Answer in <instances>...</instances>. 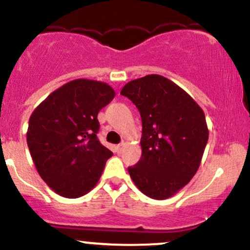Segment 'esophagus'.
<instances>
[{"mask_svg": "<svg viewBox=\"0 0 250 250\" xmlns=\"http://www.w3.org/2000/svg\"><path fill=\"white\" fill-rule=\"evenodd\" d=\"M125 142H122L121 143V145H119V146H117V147H116V150H117V153H122V150H123V148H125Z\"/></svg>", "mask_w": 250, "mask_h": 250, "instance_id": "esophagus-1", "label": "esophagus"}]
</instances>
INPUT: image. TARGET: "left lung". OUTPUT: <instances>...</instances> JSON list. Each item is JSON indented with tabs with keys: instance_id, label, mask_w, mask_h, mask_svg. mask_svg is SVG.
<instances>
[{
	"instance_id": "1",
	"label": "left lung",
	"mask_w": 250,
	"mask_h": 250,
	"mask_svg": "<svg viewBox=\"0 0 250 250\" xmlns=\"http://www.w3.org/2000/svg\"><path fill=\"white\" fill-rule=\"evenodd\" d=\"M121 94L142 120V155L129 175L147 196L169 199L200 167L209 136L205 113L187 91L156 74L128 82Z\"/></svg>"
}]
</instances>
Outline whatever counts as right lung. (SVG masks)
Segmentation results:
<instances>
[{"label":"right lung","instance_id":"obj_1","mask_svg":"<svg viewBox=\"0 0 250 250\" xmlns=\"http://www.w3.org/2000/svg\"><path fill=\"white\" fill-rule=\"evenodd\" d=\"M115 97L105 82L77 79L33 111L27 143L37 173L56 194L77 199L99 182L111 153L97 139V114Z\"/></svg>","mask_w":250,"mask_h":250}]
</instances>
